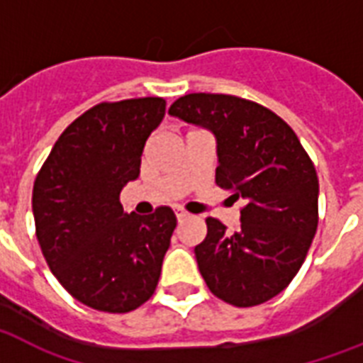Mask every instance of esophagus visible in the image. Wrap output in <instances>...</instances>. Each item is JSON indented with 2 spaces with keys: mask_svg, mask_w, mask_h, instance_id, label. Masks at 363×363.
<instances>
[{
  "mask_svg": "<svg viewBox=\"0 0 363 363\" xmlns=\"http://www.w3.org/2000/svg\"><path fill=\"white\" fill-rule=\"evenodd\" d=\"M174 212H176V218H178V221H184V220H187V218H191V213L185 212L184 208H176Z\"/></svg>",
  "mask_w": 363,
  "mask_h": 363,
  "instance_id": "esophagus-1",
  "label": "esophagus"
}]
</instances>
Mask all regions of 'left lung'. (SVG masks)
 <instances>
[{
    "mask_svg": "<svg viewBox=\"0 0 363 363\" xmlns=\"http://www.w3.org/2000/svg\"><path fill=\"white\" fill-rule=\"evenodd\" d=\"M168 113L218 140L216 184L242 199L240 227L206 218L195 257L208 289L233 307H255L288 286L318 227V176L291 126L274 111L233 94L193 92Z\"/></svg>",
    "mask_w": 363,
    "mask_h": 363,
    "instance_id": "obj_1",
    "label": "left lung"
}]
</instances>
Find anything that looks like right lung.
Segmentation results:
<instances>
[{"label": "right lung", "mask_w": 363, "mask_h": 363, "mask_svg": "<svg viewBox=\"0 0 363 363\" xmlns=\"http://www.w3.org/2000/svg\"><path fill=\"white\" fill-rule=\"evenodd\" d=\"M164 108L159 96L92 106L62 132L33 182L47 265L69 296L102 313H130L155 294L176 229L172 208L136 216L119 201Z\"/></svg>", "instance_id": "right-lung-1"}]
</instances>
